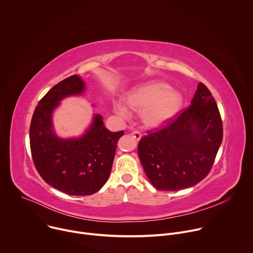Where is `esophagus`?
Returning a JSON list of instances; mask_svg holds the SVG:
<instances>
[{
  "mask_svg": "<svg viewBox=\"0 0 253 253\" xmlns=\"http://www.w3.org/2000/svg\"><path fill=\"white\" fill-rule=\"evenodd\" d=\"M131 135H132V137H133L136 141H139V140L141 139V133H140L139 131H133V132L131 133Z\"/></svg>",
  "mask_w": 253,
  "mask_h": 253,
  "instance_id": "esophagus-1",
  "label": "esophagus"
}]
</instances>
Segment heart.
Returning a JSON list of instances; mask_svg holds the SVG:
<instances>
[{"label": "heart", "instance_id": "obj_1", "mask_svg": "<svg viewBox=\"0 0 253 253\" xmlns=\"http://www.w3.org/2000/svg\"><path fill=\"white\" fill-rule=\"evenodd\" d=\"M127 108L142 112V119L147 127H158L171 119L180 109L182 98L177 92L168 90V85L153 82L135 88L125 97ZM117 113L128 116V110L122 105L117 106Z\"/></svg>", "mask_w": 253, "mask_h": 253}]
</instances>
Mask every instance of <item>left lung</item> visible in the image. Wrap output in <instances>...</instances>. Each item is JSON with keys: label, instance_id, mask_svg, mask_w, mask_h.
<instances>
[{"label": "left lung", "instance_id": "left-lung-1", "mask_svg": "<svg viewBox=\"0 0 253 253\" xmlns=\"http://www.w3.org/2000/svg\"><path fill=\"white\" fill-rule=\"evenodd\" d=\"M223 138L212 94L199 83L191 105L138 144V156L152 185L163 191L192 187L211 170Z\"/></svg>", "mask_w": 253, "mask_h": 253}]
</instances>
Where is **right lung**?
<instances>
[{
	"instance_id": "obj_1",
	"label": "right lung",
	"mask_w": 253,
	"mask_h": 253,
	"mask_svg": "<svg viewBox=\"0 0 253 253\" xmlns=\"http://www.w3.org/2000/svg\"><path fill=\"white\" fill-rule=\"evenodd\" d=\"M85 83L77 75L56 84L38 103L30 125V147L36 169L46 183L69 195H91L110 175L117 142L124 131L105 128L96 114L84 135L62 139L53 131L52 113L68 96L81 95Z\"/></svg>"
}]
</instances>
